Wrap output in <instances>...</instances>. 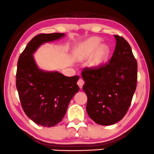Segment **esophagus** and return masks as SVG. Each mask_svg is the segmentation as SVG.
Masks as SVG:
<instances>
[{
    "label": "esophagus",
    "instance_id": "esophagus-1",
    "mask_svg": "<svg viewBox=\"0 0 154 154\" xmlns=\"http://www.w3.org/2000/svg\"><path fill=\"white\" fill-rule=\"evenodd\" d=\"M77 84L79 85V87H80V88H82L83 86H84V80H83L82 79H80L79 81H78Z\"/></svg>",
    "mask_w": 154,
    "mask_h": 154
}]
</instances>
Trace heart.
<instances>
[{"label": "heart", "instance_id": "b5f03b06", "mask_svg": "<svg viewBox=\"0 0 154 154\" xmlns=\"http://www.w3.org/2000/svg\"><path fill=\"white\" fill-rule=\"evenodd\" d=\"M101 39L98 37H91L83 42L75 48L74 57L78 60L88 58L93 53L89 62L92 68H98L106 63L109 57L110 49L107 45L101 44Z\"/></svg>", "mask_w": 154, "mask_h": 154}]
</instances>
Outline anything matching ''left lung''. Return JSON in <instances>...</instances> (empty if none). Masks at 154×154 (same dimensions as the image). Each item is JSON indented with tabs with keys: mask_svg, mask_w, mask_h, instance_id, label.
<instances>
[{
	"mask_svg": "<svg viewBox=\"0 0 154 154\" xmlns=\"http://www.w3.org/2000/svg\"><path fill=\"white\" fill-rule=\"evenodd\" d=\"M116 46L109 63L85 68L81 75L87 96L86 111L96 123L110 125L127 113L137 86L138 65L129 43L114 35Z\"/></svg>",
	"mask_w": 154,
	"mask_h": 154,
	"instance_id": "left-lung-1",
	"label": "left lung"
}]
</instances>
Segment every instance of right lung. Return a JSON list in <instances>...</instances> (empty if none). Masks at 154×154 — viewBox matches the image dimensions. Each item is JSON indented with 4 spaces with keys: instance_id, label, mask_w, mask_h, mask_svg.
I'll return each mask as SVG.
<instances>
[{
    "instance_id": "obj_1",
    "label": "right lung",
    "mask_w": 154,
    "mask_h": 154,
    "mask_svg": "<svg viewBox=\"0 0 154 154\" xmlns=\"http://www.w3.org/2000/svg\"><path fill=\"white\" fill-rule=\"evenodd\" d=\"M63 33L39 34L26 45L19 56L16 88L27 117L44 127H53L64 117L68 104L79 91V75L65 76L57 71L38 68L33 54L45 42L60 39Z\"/></svg>"
}]
</instances>
